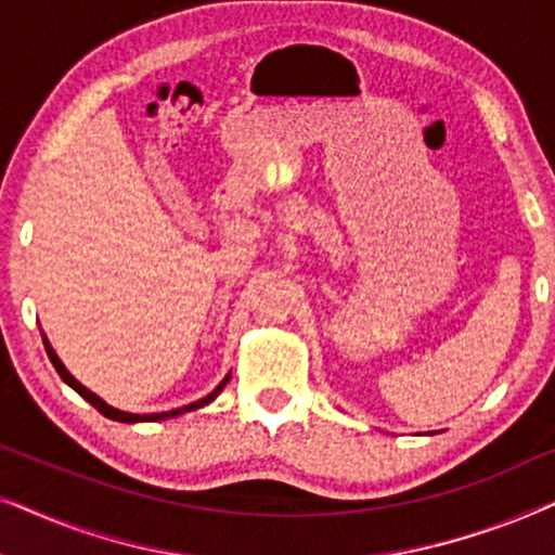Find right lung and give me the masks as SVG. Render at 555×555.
<instances>
[{"mask_svg":"<svg viewBox=\"0 0 555 555\" xmlns=\"http://www.w3.org/2000/svg\"><path fill=\"white\" fill-rule=\"evenodd\" d=\"M42 340H44V351H48V356H50V361H52V366H55V371L60 374V378H63V382L70 386V389H75L80 393L82 399L86 401H90V404H93L98 412H101L103 416H108V420H113V422H126V424H135V422H162V420H173V416H179V414H186V412H194V409H202V406H207V404H211V401H215L217 397H219V391L224 389L227 386V382H230V376L232 374H227L222 382L217 384V389L211 391V393H207V397L204 399H199V401H192V404H186V406H179V409H171V412H158V414H131V412H120V409H116V406H111V404H105V401L98 397V393H93L90 389H86V386H82L78 378H75L70 371L65 369V363L57 359V353H55V348L50 346V340H48V336H42Z\"/></svg>","mask_w":555,"mask_h":555,"instance_id":"obj_1","label":"right lung"}]
</instances>
